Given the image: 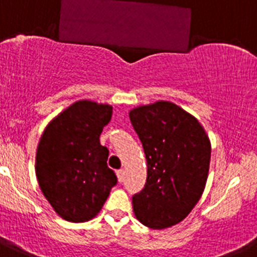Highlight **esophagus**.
I'll return each mask as SVG.
<instances>
[{"instance_id": "obj_1", "label": "esophagus", "mask_w": 257, "mask_h": 257, "mask_svg": "<svg viewBox=\"0 0 257 257\" xmlns=\"http://www.w3.org/2000/svg\"><path fill=\"white\" fill-rule=\"evenodd\" d=\"M117 178H118V181H119V183H122V181L124 180V171H123V170H118Z\"/></svg>"}]
</instances>
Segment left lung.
Wrapping results in <instances>:
<instances>
[{"label":"left lung","instance_id":"left-lung-1","mask_svg":"<svg viewBox=\"0 0 257 257\" xmlns=\"http://www.w3.org/2000/svg\"><path fill=\"white\" fill-rule=\"evenodd\" d=\"M147 158V183L133 197L136 219L152 229L175 225L189 215L205 190L211 143L198 119L171 101L128 113Z\"/></svg>","mask_w":257,"mask_h":257}]
</instances>
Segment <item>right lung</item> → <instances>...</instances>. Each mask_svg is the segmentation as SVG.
<instances>
[{
  "instance_id": "1",
  "label": "right lung",
  "mask_w": 257,
  "mask_h": 257,
  "mask_svg": "<svg viewBox=\"0 0 257 257\" xmlns=\"http://www.w3.org/2000/svg\"><path fill=\"white\" fill-rule=\"evenodd\" d=\"M112 106L79 100L46 126L36 153L38 185L54 211L67 221L83 222L100 212L117 184L100 144Z\"/></svg>"
}]
</instances>
